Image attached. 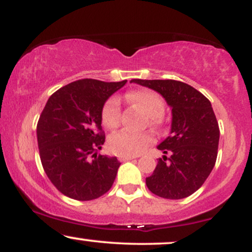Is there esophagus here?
<instances>
[{
  "label": "esophagus",
  "mask_w": 252,
  "mask_h": 252,
  "mask_svg": "<svg viewBox=\"0 0 252 252\" xmlns=\"http://www.w3.org/2000/svg\"><path fill=\"white\" fill-rule=\"evenodd\" d=\"M131 159H134V157L132 156H120L118 157V160H120V162H126V160H131Z\"/></svg>",
  "instance_id": "obj_1"
}]
</instances>
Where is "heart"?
<instances>
[{"instance_id":"obj_1","label":"heart","mask_w":252,"mask_h":252,"mask_svg":"<svg viewBox=\"0 0 252 252\" xmlns=\"http://www.w3.org/2000/svg\"><path fill=\"white\" fill-rule=\"evenodd\" d=\"M126 99L138 104L149 115V124L158 126L162 122L165 104L158 94L151 90L139 89L126 94ZM102 122L107 128H116L121 121V103L117 97H110L103 104L101 110ZM154 142L150 132H134L123 129L109 137L108 144L111 153L120 156H136L144 151Z\"/></svg>"}]
</instances>
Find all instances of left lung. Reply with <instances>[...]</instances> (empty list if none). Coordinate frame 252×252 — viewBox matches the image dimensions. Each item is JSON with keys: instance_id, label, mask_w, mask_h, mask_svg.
<instances>
[{"instance_id": "left-lung-1", "label": "left lung", "mask_w": 252, "mask_h": 252, "mask_svg": "<svg viewBox=\"0 0 252 252\" xmlns=\"http://www.w3.org/2000/svg\"><path fill=\"white\" fill-rule=\"evenodd\" d=\"M160 94L171 107L170 136L157 149L159 158L153 175L145 178L148 189L168 199L192 195L203 186L217 158L220 128L209 99L189 84L175 80H131Z\"/></svg>"}]
</instances>
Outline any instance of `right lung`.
<instances>
[{
  "label": "right lung",
  "instance_id": "obj_1",
  "mask_svg": "<svg viewBox=\"0 0 252 252\" xmlns=\"http://www.w3.org/2000/svg\"><path fill=\"white\" fill-rule=\"evenodd\" d=\"M126 83L83 78L48 99L37 123L39 157L48 178L63 195L92 201L113 187L121 163L96 154L105 141L101 110Z\"/></svg>",
  "mask_w": 252,
  "mask_h": 252
}]
</instances>
